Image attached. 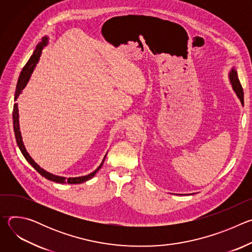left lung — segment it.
<instances>
[{
	"label": "left lung",
	"mask_w": 252,
	"mask_h": 252,
	"mask_svg": "<svg viewBox=\"0 0 252 252\" xmlns=\"http://www.w3.org/2000/svg\"><path fill=\"white\" fill-rule=\"evenodd\" d=\"M229 80H230V83L232 85V88H233L234 92L236 93L238 98L240 99V101H241V103L243 105V103H244V100H243V90H242V87H241L240 82H239L238 77H237V71H236V69L234 67L230 70Z\"/></svg>",
	"instance_id": "8db88e82"
}]
</instances>
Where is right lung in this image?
Listing matches in <instances>:
<instances>
[{"label":"right lung","instance_id":"1","mask_svg":"<svg viewBox=\"0 0 252 252\" xmlns=\"http://www.w3.org/2000/svg\"><path fill=\"white\" fill-rule=\"evenodd\" d=\"M47 39L44 38L43 42L40 43L37 48H35L33 54L32 55V57L30 58V60L28 61V63H26V65L24 66V68L22 69L21 71V75H20V78L18 80V84H17V88H16V94H15V99L18 98L19 94L22 93V90H24V88L26 87L27 83L29 82L30 80V77L32 73V70L35 66V64L38 63L39 60H40V57H41V54H42V50L43 48L47 45ZM13 125H14V131H15V136H16V140H17V143H18V147L21 151V153L23 154V156L25 157V158L29 161V163L37 170L42 176L46 177L47 179H50V181L52 182H55V183H59V184H70V185H77V184H83L87 181H89V179H91L93 176H94V174L96 173V171L101 167L103 161H104V158L102 159V162L100 163V165L92 173L88 174V175H85V176H79V177H68L67 179L65 177H63V176H58V175H55V174H52L46 170H44L43 168H41L37 163H35L33 161V159L30 157V155L28 154L25 146H24V142H23V139H22V135H21V131H20V126H19V110H18V104L15 103L14 104V110H13Z\"/></svg>","mask_w":252,"mask_h":252}]
</instances>
